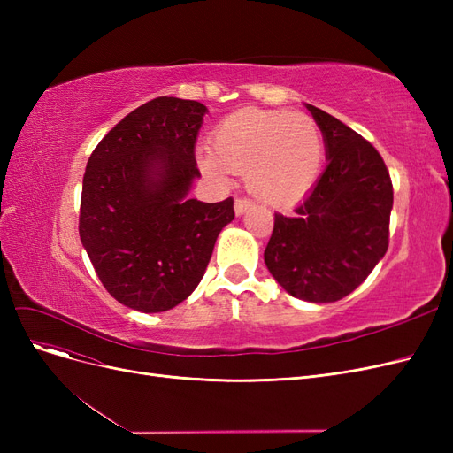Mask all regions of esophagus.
<instances>
[{
  "label": "esophagus",
  "mask_w": 453,
  "mask_h": 453,
  "mask_svg": "<svg viewBox=\"0 0 453 453\" xmlns=\"http://www.w3.org/2000/svg\"><path fill=\"white\" fill-rule=\"evenodd\" d=\"M250 208H251V200L250 198H236V202H234L236 215H243Z\"/></svg>",
  "instance_id": "obj_1"
}]
</instances>
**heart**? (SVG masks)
<instances>
[{
    "label": "heart",
    "mask_w": 453,
    "mask_h": 453,
    "mask_svg": "<svg viewBox=\"0 0 453 453\" xmlns=\"http://www.w3.org/2000/svg\"><path fill=\"white\" fill-rule=\"evenodd\" d=\"M323 138L304 113L242 109L219 122L213 149H202V170L217 181L230 172L245 173L251 195L268 205L303 198L319 173Z\"/></svg>",
    "instance_id": "obj_1"
}]
</instances>
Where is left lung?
Segmentation results:
<instances>
[{
    "instance_id": "1",
    "label": "left lung",
    "mask_w": 453,
    "mask_h": 453,
    "mask_svg": "<svg viewBox=\"0 0 453 453\" xmlns=\"http://www.w3.org/2000/svg\"><path fill=\"white\" fill-rule=\"evenodd\" d=\"M328 164L289 215L276 213L265 263L283 289L336 303L366 280L389 245L393 185L378 150L336 117L306 105Z\"/></svg>"
}]
</instances>
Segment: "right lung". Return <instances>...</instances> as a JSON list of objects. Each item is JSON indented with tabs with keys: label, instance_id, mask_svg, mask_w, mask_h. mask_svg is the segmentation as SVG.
<instances>
[{
	"label": "right lung",
	"instance_id": "1",
	"mask_svg": "<svg viewBox=\"0 0 453 453\" xmlns=\"http://www.w3.org/2000/svg\"><path fill=\"white\" fill-rule=\"evenodd\" d=\"M208 107L150 100L105 134L87 162L79 236L115 300L166 311L196 289L234 200L188 198L200 177L195 143Z\"/></svg>",
	"mask_w": 453,
	"mask_h": 453
}]
</instances>
